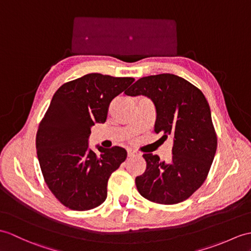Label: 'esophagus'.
Masks as SVG:
<instances>
[{
	"mask_svg": "<svg viewBox=\"0 0 251 251\" xmlns=\"http://www.w3.org/2000/svg\"><path fill=\"white\" fill-rule=\"evenodd\" d=\"M127 154H128V157H135V156H138V153L136 152L135 150H132V149H128V150H127Z\"/></svg>",
	"mask_w": 251,
	"mask_h": 251,
	"instance_id": "1",
	"label": "esophagus"
}]
</instances>
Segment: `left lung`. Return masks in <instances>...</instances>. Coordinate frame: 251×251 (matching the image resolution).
I'll return each mask as SVG.
<instances>
[{
	"label": "left lung",
	"mask_w": 251,
	"mask_h": 251,
	"mask_svg": "<svg viewBox=\"0 0 251 251\" xmlns=\"http://www.w3.org/2000/svg\"><path fill=\"white\" fill-rule=\"evenodd\" d=\"M145 95L156 107L155 133L173 138L172 159L166 164L158 155L144 154L147 170L136 177L137 189L158 204L187 200L207 177L217 149L211 109L203 93L187 80L172 74L139 79L125 93Z\"/></svg>",
	"instance_id": "obj_1"
}]
</instances>
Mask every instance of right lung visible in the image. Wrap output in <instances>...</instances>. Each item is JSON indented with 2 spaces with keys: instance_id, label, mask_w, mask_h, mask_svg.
I'll use <instances>...</instances> for the list:
<instances>
[{
  "instance_id": "right-lung-1",
  "label": "right lung",
  "mask_w": 251,
  "mask_h": 251,
  "mask_svg": "<svg viewBox=\"0 0 251 251\" xmlns=\"http://www.w3.org/2000/svg\"><path fill=\"white\" fill-rule=\"evenodd\" d=\"M135 79L89 74L59 87L40 121L36 149L44 179L64 206L89 211L107 198L108 179L127 157L120 147L89 149L91 127L104 123L109 104Z\"/></svg>"
}]
</instances>
